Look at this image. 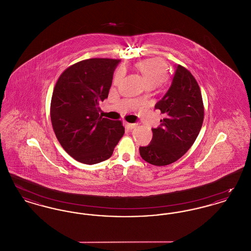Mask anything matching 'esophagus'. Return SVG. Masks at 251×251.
<instances>
[{"label": "esophagus", "mask_w": 251, "mask_h": 251, "mask_svg": "<svg viewBox=\"0 0 251 251\" xmlns=\"http://www.w3.org/2000/svg\"><path fill=\"white\" fill-rule=\"evenodd\" d=\"M124 125H125V127H126L128 130H132L133 128L136 127V124H134V123H129V122H125Z\"/></svg>", "instance_id": "1"}]
</instances>
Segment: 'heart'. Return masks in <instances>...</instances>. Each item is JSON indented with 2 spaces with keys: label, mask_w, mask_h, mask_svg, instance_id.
<instances>
[{
  "label": "heart",
  "mask_w": 251,
  "mask_h": 251,
  "mask_svg": "<svg viewBox=\"0 0 251 251\" xmlns=\"http://www.w3.org/2000/svg\"><path fill=\"white\" fill-rule=\"evenodd\" d=\"M135 67L143 74L144 78L146 79L149 87H155L156 85L164 83L168 75L167 64L165 63V61L160 58H149L139 61L136 63ZM121 75L122 72L120 70L115 75V84H118L120 82ZM142 97H140L139 100Z\"/></svg>",
  "instance_id": "heart-1"
}]
</instances>
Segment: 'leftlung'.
Returning a JSON list of instances; mask_svg holds the SVG:
<instances>
[{
	"instance_id": "left-lung-1",
	"label": "left lung",
	"mask_w": 251,
	"mask_h": 251,
	"mask_svg": "<svg viewBox=\"0 0 251 251\" xmlns=\"http://www.w3.org/2000/svg\"><path fill=\"white\" fill-rule=\"evenodd\" d=\"M165 119L156 129L151 144L140 147V155L153 166L170 165L196 141L204 119L201 88L191 72L178 65L166 95L155 104Z\"/></svg>"
}]
</instances>
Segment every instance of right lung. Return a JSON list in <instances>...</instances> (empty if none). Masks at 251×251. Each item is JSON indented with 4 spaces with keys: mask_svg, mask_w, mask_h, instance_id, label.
Masks as SVG:
<instances>
[{
    "mask_svg": "<svg viewBox=\"0 0 251 251\" xmlns=\"http://www.w3.org/2000/svg\"><path fill=\"white\" fill-rule=\"evenodd\" d=\"M120 60L80 61L60 75L50 101V120L63 149L78 162L94 165L109 159L124 134L122 122L100 116Z\"/></svg>",
    "mask_w": 251,
    "mask_h": 251,
    "instance_id": "1",
    "label": "right lung"
}]
</instances>
